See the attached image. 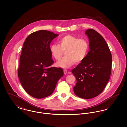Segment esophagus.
<instances>
[{"mask_svg":"<svg viewBox=\"0 0 127 127\" xmlns=\"http://www.w3.org/2000/svg\"><path fill=\"white\" fill-rule=\"evenodd\" d=\"M63 71H64V74H67V71H66V69H64V70H63Z\"/></svg>","mask_w":127,"mask_h":127,"instance_id":"esophagus-1","label":"esophagus"}]
</instances>
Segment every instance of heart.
I'll use <instances>...</instances> for the list:
<instances>
[{"instance_id":"1","label":"heart","mask_w":127,"mask_h":127,"mask_svg":"<svg viewBox=\"0 0 127 127\" xmlns=\"http://www.w3.org/2000/svg\"><path fill=\"white\" fill-rule=\"evenodd\" d=\"M59 44H53L50 47V51L55 60L60 61L64 51L65 57L57 63V66L63 68H67L75 64L82 62L86 58L89 51V44L84 38L69 35L60 38Z\"/></svg>"}]
</instances>
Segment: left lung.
<instances>
[{"label":"left lung","mask_w":127,"mask_h":127,"mask_svg":"<svg viewBox=\"0 0 127 127\" xmlns=\"http://www.w3.org/2000/svg\"><path fill=\"white\" fill-rule=\"evenodd\" d=\"M89 40L90 51L84 61L74 68L72 73L77 83L74 93L82 98L90 99L99 95L110 78L112 56L103 36L96 31H86Z\"/></svg>","instance_id":"left-lung-1"}]
</instances>
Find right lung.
<instances>
[{
    "label": "right lung",
    "instance_id": "right-lung-1",
    "mask_svg": "<svg viewBox=\"0 0 127 127\" xmlns=\"http://www.w3.org/2000/svg\"><path fill=\"white\" fill-rule=\"evenodd\" d=\"M59 35L48 30L34 32L23 44L19 60L18 77L25 91L36 98L48 97L63 76L61 67L51 66L54 61L50 44Z\"/></svg>",
    "mask_w": 127,
    "mask_h": 127
}]
</instances>
